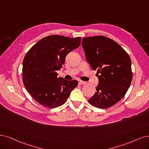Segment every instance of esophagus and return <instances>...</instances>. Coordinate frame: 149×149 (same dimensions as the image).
I'll use <instances>...</instances> for the list:
<instances>
[{"label": "esophagus", "mask_w": 149, "mask_h": 149, "mask_svg": "<svg viewBox=\"0 0 149 149\" xmlns=\"http://www.w3.org/2000/svg\"><path fill=\"white\" fill-rule=\"evenodd\" d=\"M79 85H85L86 82L81 81V80H79Z\"/></svg>", "instance_id": "34e87169"}]
</instances>
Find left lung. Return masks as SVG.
<instances>
[{"mask_svg": "<svg viewBox=\"0 0 149 149\" xmlns=\"http://www.w3.org/2000/svg\"><path fill=\"white\" fill-rule=\"evenodd\" d=\"M81 45L90 66L97 70L99 83L88 102L99 108L111 107L124 97L130 86V58L119 44L103 36L83 38Z\"/></svg>", "mask_w": 149, "mask_h": 149, "instance_id": "left-lung-1", "label": "left lung"}]
</instances>
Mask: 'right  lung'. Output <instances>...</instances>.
<instances>
[{
    "mask_svg": "<svg viewBox=\"0 0 149 149\" xmlns=\"http://www.w3.org/2000/svg\"><path fill=\"white\" fill-rule=\"evenodd\" d=\"M81 39L48 36L36 42L25 55L23 83L32 97L41 105L54 108L63 105L78 85L77 80L58 78L56 70L62 68L70 52L80 46Z\"/></svg>",
    "mask_w": 149,
    "mask_h": 149,
    "instance_id": "right-lung-1",
    "label": "right lung"
}]
</instances>
